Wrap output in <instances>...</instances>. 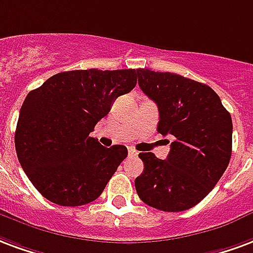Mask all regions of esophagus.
Instances as JSON below:
<instances>
[{
  "label": "esophagus",
  "instance_id": "1",
  "mask_svg": "<svg viewBox=\"0 0 253 253\" xmlns=\"http://www.w3.org/2000/svg\"><path fill=\"white\" fill-rule=\"evenodd\" d=\"M138 154H139V153H138L135 149H130V150H128V155H130V157H136Z\"/></svg>",
  "mask_w": 253,
  "mask_h": 253
}]
</instances>
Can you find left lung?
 <instances>
[{
	"label": "left lung",
	"mask_w": 253,
	"mask_h": 253,
	"mask_svg": "<svg viewBox=\"0 0 253 253\" xmlns=\"http://www.w3.org/2000/svg\"><path fill=\"white\" fill-rule=\"evenodd\" d=\"M138 84L158 106L157 130L174 136L166 160L141 153L135 178L142 201L164 212H182L207 197L228 168L232 118L209 85L170 72L136 69Z\"/></svg>",
	"instance_id": "left-lung-1"
}]
</instances>
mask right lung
I'll return each instance as SVG.
<instances>
[{
	"label": "right lung",
	"instance_id": "add662e5",
	"mask_svg": "<svg viewBox=\"0 0 253 253\" xmlns=\"http://www.w3.org/2000/svg\"><path fill=\"white\" fill-rule=\"evenodd\" d=\"M135 69H78L53 75L28 93L14 145L21 168L50 203L80 207L102 194L126 146L104 147L89 135L112 103L136 85Z\"/></svg>",
	"mask_w": 253,
	"mask_h": 253
}]
</instances>
